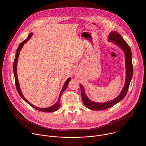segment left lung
I'll return each mask as SVG.
<instances>
[{
	"mask_svg": "<svg viewBox=\"0 0 146 146\" xmlns=\"http://www.w3.org/2000/svg\"><path fill=\"white\" fill-rule=\"evenodd\" d=\"M109 41H112L113 43L119 47L124 52L126 68L125 84L120 94L117 97L112 100H110L105 103H97L91 100L87 97L85 92L84 87L81 84H80L81 95L83 103H84V105L86 108L93 110H102L109 109L122 100L127 93L133 76V65L132 60V56L131 50L129 45L123 40L122 37L115 31H113L110 33L109 35Z\"/></svg>",
	"mask_w": 146,
	"mask_h": 146,
	"instance_id": "obj_1",
	"label": "left lung"
}]
</instances>
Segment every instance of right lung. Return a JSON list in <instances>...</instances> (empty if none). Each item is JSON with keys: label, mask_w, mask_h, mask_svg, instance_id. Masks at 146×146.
Returning <instances> with one entry per match:
<instances>
[{"label": "right lung", "mask_w": 146, "mask_h": 146, "mask_svg": "<svg viewBox=\"0 0 146 146\" xmlns=\"http://www.w3.org/2000/svg\"><path fill=\"white\" fill-rule=\"evenodd\" d=\"M33 35V33H31L29 34L28 35V37L27 39H25L24 41H23V42L21 43L17 50V51H16V53H15V59H14V64H13V71H14V77H15V86H16V88H17V92L18 93V94L19 95V96L21 97L27 103H28L29 105L30 106H31L32 108H35V109L37 110H39V111H43V112H47V113H48V112H54V111H56L57 110H58V109L59 108L60 106V96L62 95V94L64 92V91L66 90V88H67L68 87V85L69 84V82L71 80V78H69L66 80V81H65V84L63 86V88H62L60 92V94H59V98H58V101L54 104V105L50 106V107H48V108H37L34 105H33L32 104H31L29 101H28L25 98L22 92H21V88H20V87H19V82H18V76H17V62H18V57H19V52L21 51V50L22 49L23 47L24 46V44H25L27 41L31 38V37Z\"/></svg>", "instance_id": "obj_1"}]
</instances>
